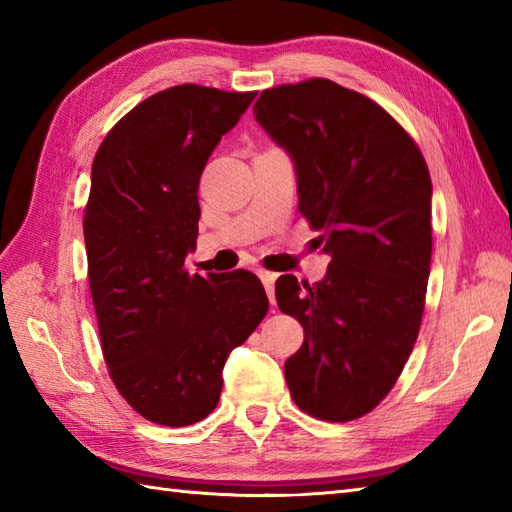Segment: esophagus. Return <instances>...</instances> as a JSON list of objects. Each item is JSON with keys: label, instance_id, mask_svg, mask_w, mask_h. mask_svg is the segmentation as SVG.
Here are the masks:
<instances>
[{"label": "esophagus", "instance_id": "obj_1", "mask_svg": "<svg viewBox=\"0 0 512 512\" xmlns=\"http://www.w3.org/2000/svg\"><path fill=\"white\" fill-rule=\"evenodd\" d=\"M259 279H262V284L268 292V299L270 303H275V279L277 275L275 273H268V270H259Z\"/></svg>", "mask_w": 512, "mask_h": 512}]
</instances>
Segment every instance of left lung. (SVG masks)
I'll use <instances>...</instances> for the list:
<instances>
[{
  "label": "left lung",
  "mask_w": 512,
  "mask_h": 512,
  "mask_svg": "<svg viewBox=\"0 0 512 512\" xmlns=\"http://www.w3.org/2000/svg\"><path fill=\"white\" fill-rule=\"evenodd\" d=\"M253 114L292 158L299 211L332 257L317 284L277 279L279 310L306 332L284 367L290 396L314 418H361L418 339L431 264L427 162L383 107L328 79L264 90Z\"/></svg>",
  "instance_id": "8db88e82"
}]
</instances>
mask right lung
Returning a JSON list of instances; mask_svg holds the SVG:
<instances>
[{
	"instance_id": "1",
	"label": "right lung",
	"mask_w": 512,
	"mask_h": 512,
	"mask_svg": "<svg viewBox=\"0 0 512 512\" xmlns=\"http://www.w3.org/2000/svg\"><path fill=\"white\" fill-rule=\"evenodd\" d=\"M257 92L184 83L114 125L92 162L83 233L110 376L140 416L187 427L217 407L228 354L268 312L248 270L189 275L206 160Z\"/></svg>"
}]
</instances>
